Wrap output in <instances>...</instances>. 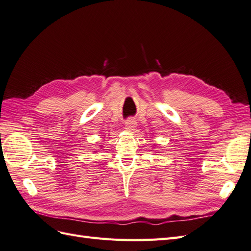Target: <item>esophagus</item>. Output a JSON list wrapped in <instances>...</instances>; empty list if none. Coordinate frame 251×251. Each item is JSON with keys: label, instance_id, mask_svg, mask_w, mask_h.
<instances>
[{"label": "esophagus", "instance_id": "1", "mask_svg": "<svg viewBox=\"0 0 251 251\" xmlns=\"http://www.w3.org/2000/svg\"><path fill=\"white\" fill-rule=\"evenodd\" d=\"M136 126H137V121H136L134 118H128L126 120V128L127 131H133L135 130Z\"/></svg>", "mask_w": 251, "mask_h": 251}]
</instances>
